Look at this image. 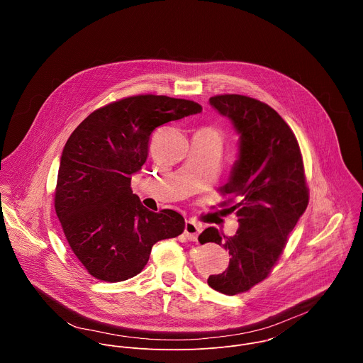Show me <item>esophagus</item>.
<instances>
[{"label":"esophagus","mask_w":363,"mask_h":363,"mask_svg":"<svg viewBox=\"0 0 363 363\" xmlns=\"http://www.w3.org/2000/svg\"><path fill=\"white\" fill-rule=\"evenodd\" d=\"M200 225L196 223V221H186V225H184V234L187 237V240L190 241H197V237L200 234Z\"/></svg>","instance_id":"34e87169"}]
</instances>
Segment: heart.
Instances as JSON below:
<instances>
[{
	"mask_svg": "<svg viewBox=\"0 0 363 363\" xmlns=\"http://www.w3.org/2000/svg\"><path fill=\"white\" fill-rule=\"evenodd\" d=\"M210 133H213L217 139H220V132L218 130H216V129H207Z\"/></svg>",
	"mask_w": 363,
	"mask_h": 363,
	"instance_id": "heart-1",
	"label": "heart"
}]
</instances>
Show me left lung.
I'll return each mask as SVG.
<instances>
[{
    "label": "left lung",
    "mask_w": 363,
    "mask_h": 363,
    "mask_svg": "<svg viewBox=\"0 0 363 363\" xmlns=\"http://www.w3.org/2000/svg\"><path fill=\"white\" fill-rule=\"evenodd\" d=\"M231 119L240 136V156L220 203L234 213L240 227L233 237L214 227L199 241L217 242L231 255L224 272L210 275L208 285L225 295L250 291L278 262L289 233L306 210L309 189L298 140L286 122L267 104L235 94L210 98Z\"/></svg>",
    "instance_id": "left-lung-1"
}]
</instances>
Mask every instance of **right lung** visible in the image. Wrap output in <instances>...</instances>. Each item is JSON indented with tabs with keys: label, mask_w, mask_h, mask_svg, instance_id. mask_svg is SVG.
<instances>
[{
	"label": "right lung",
	"mask_w": 363,
	"mask_h": 363,
	"mask_svg": "<svg viewBox=\"0 0 363 363\" xmlns=\"http://www.w3.org/2000/svg\"><path fill=\"white\" fill-rule=\"evenodd\" d=\"M201 109L164 95L129 96L94 111L69 136L54 204L71 250L96 279L119 282L138 275L157 241L183 233V216L147 210L130 180L149 156L153 130Z\"/></svg>",
	"instance_id": "add662e5"
}]
</instances>
